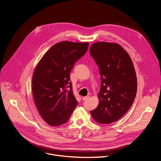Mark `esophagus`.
Here are the masks:
<instances>
[{"mask_svg":"<svg viewBox=\"0 0 161 161\" xmlns=\"http://www.w3.org/2000/svg\"><path fill=\"white\" fill-rule=\"evenodd\" d=\"M89 98H90V96H86V97H82L83 100H87V99H88Z\"/></svg>","mask_w":161,"mask_h":161,"instance_id":"1","label":"esophagus"}]
</instances>
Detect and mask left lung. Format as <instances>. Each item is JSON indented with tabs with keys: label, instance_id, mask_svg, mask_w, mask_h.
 Returning a JSON list of instances; mask_svg holds the SVG:
<instances>
[{
	"label": "left lung",
	"instance_id": "obj_1",
	"mask_svg": "<svg viewBox=\"0 0 161 161\" xmlns=\"http://www.w3.org/2000/svg\"><path fill=\"white\" fill-rule=\"evenodd\" d=\"M90 55L99 67L101 86L99 104L91 111L100 124L119 120L132 106L137 92V77L127 52L119 44L99 42L92 45Z\"/></svg>",
	"mask_w": 161,
	"mask_h": 161
}]
</instances>
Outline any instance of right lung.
Wrapping results in <instances>:
<instances>
[{"mask_svg": "<svg viewBox=\"0 0 161 161\" xmlns=\"http://www.w3.org/2000/svg\"><path fill=\"white\" fill-rule=\"evenodd\" d=\"M88 45V42L57 43L45 53L35 68L33 99L40 116L50 126L67 122L77 106L69 73L75 62L85 54Z\"/></svg>", "mask_w": 161, "mask_h": 161, "instance_id": "obj_1", "label": "right lung"}]
</instances>
